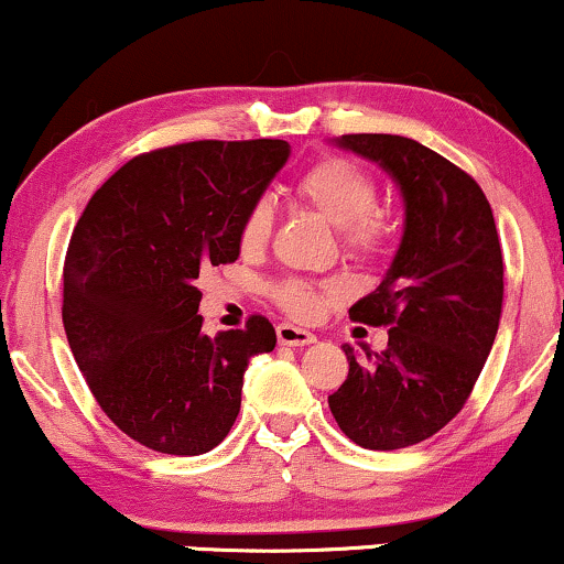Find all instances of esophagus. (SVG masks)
<instances>
[{
    "label": "esophagus",
    "mask_w": 564,
    "mask_h": 564,
    "mask_svg": "<svg viewBox=\"0 0 564 564\" xmlns=\"http://www.w3.org/2000/svg\"><path fill=\"white\" fill-rule=\"evenodd\" d=\"M275 333H278V340H281L283 346H310L317 340L315 333L304 330V327H296L291 323H281L275 327Z\"/></svg>",
    "instance_id": "1"
}]
</instances>
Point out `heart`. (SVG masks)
<instances>
[{
	"label": "heart",
	"mask_w": 564,
	"mask_h": 564,
	"mask_svg": "<svg viewBox=\"0 0 564 564\" xmlns=\"http://www.w3.org/2000/svg\"><path fill=\"white\" fill-rule=\"evenodd\" d=\"M296 195L310 203L319 216L338 226L344 245L356 258H375L390 239V224L375 210L377 182L365 166L340 155H327L312 163L296 180ZM273 229V208L268 199H258L247 210L239 229V245L245 252H254L265 245ZM333 289L323 283L286 278L275 283L273 299L289 315L312 319L330 302Z\"/></svg>",
	"instance_id": "1"
}]
</instances>
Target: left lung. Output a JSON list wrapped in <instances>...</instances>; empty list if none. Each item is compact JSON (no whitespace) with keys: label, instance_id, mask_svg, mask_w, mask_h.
Returning a JSON list of instances; mask_svg holds the SVG:
<instances>
[{"label":"left lung","instance_id":"left-lung-1","mask_svg":"<svg viewBox=\"0 0 564 564\" xmlns=\"http://www.w3.org/2000/svg\"><path fill=\"white\" fill-rule=\"evenodd\" d=\"M338 145L380 163L401 187L398 252L348 315L390 327L388 348L356 359L327 398L348 440L398 451L437 434L463 409L502 315V249L489 199L466 171L401 134H344Z\"/></svg>","mask_w":564,"mask_h":564}]
</instances>
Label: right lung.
<instances>
[{
    "label": "right lung",
    "instance_id": "add662e5",
    "mask_svg": "<svg viewBox=\"0 0 564 564\" xmlns=\"http://www.w3.org/2000/svg\"><path fill=\"white\" fill-rule=\"evenodd\" d=\"M289 153L286 140H197L134 155L77 220L64 333L106 416L151 451H213L237 422L249 359L275 348L262 315L205 335L195 281L239 258L241 220Z\"/></svg>",
    "mask_w": 564,
    "mask_h": 564
}]
</instances>
